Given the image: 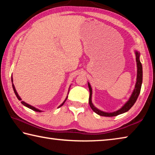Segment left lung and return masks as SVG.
<instances>
[{"mask_svg":"<svg viewBox=\"0 0 155 155\" xmlns=\"http://www.w3.org/2000/svg\"><path fill=\"white\" fill-rule=\"evenodd\" d=\"M135 55H136V62H137V81H136L135 89L133 90L132 94L130 97V98L128 101L124 104V105L123 106L121 109L117 110L116 111L112 112V113H107L104 112L103 111H101L98 109H97L96 107L94 106L91 102V95H92V90H91V85L90 83H88V87L89 90H90V98H89V104L90 106L93 111L99 115L101 116H105V117H113V116H116L120 114H124V113L128 111L131 107L133 106V104L135 103L136 101L138 98L139 95H140L141 87V84H142V77H143V71H142V65H141L140 60V53L137 51H135Z\"/></svg>","mask_w":155,"mask_h":155,"instance_id":"obj_1","label":"left lung"}]
</instances>
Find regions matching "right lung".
Instances as JSON below:
<instances>
[{
  "mask_svg": "<svg viewBox=\"0 0 155 155\" xmlns=\"http://www.w3.org/2000/svg\"><path fill=\"white\" fill-rule=\"evenodd\" d=\"M12 87H13V89H14V93H15V96H16V97L18 98V99L19 100V101H22V99L20 98V97L19 96V95H18V93H17V91H16V90H15V87H14V84H13V78H12ZM68 98V97H67ZM67 98H65V100L64 101V103H63L61 105H60L59 107H61L63 104H64V103L65 102V101H66L67 100ZM21 103H22L23 105H25V107H28V108H29V109H32V110H33V111H37V112H41V111H40V110H39V109H36L35 107H33V106H31V105H30V104H27V103H26L25 102H24V101H21Z\"/></svg>",
  "mask_w": 155,
  "mask_h": 155,
  "instance_id": "right-lung-1",
  "label": "right lung"
}]
</instances>
